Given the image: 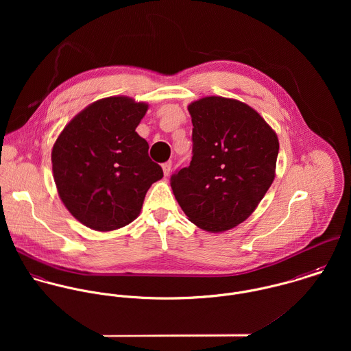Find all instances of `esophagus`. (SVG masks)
<instances>
[{
  "mask_svg": "<svg viewBox=\"0 0 351 351\" xmlns=\"http://www.w3.org/2000/svg\"><path fill=\"white\" fill-rule=\"evenodd\" d=\"M171 160H167V162H165L163 165H162V169H163V174L165 176H169L170 174V171H171Z\"/></svg>",
  "mask_w": 351,
  "mask_h": 351,
  "instance_id": "obj_1",
  "label": "esophagus"
}]
</instances>
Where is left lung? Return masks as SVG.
Segmentation results:
<instances>
[{"label":"left lung","mask_w":351,"mask_h":351,"mask_svg":"<svg viewBox=\"0 0 351 351\" xmlns=\"http://www.w3.org/2000/svg\"><path fill=\"white\" fill-rule=\"evenodd\" d=\"M193 156L171 176V189L189 220L224 232L255 210L276 177L278 138L250 105L208 96L189 104Z\"/></svg>","instance_id":"obj_1"}]
</instances>
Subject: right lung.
Here are the masks:
<instances>
[{"label":"right lung","instance_id":"add662e5","mask_svg":"<svg viewBox=\"0 0 351 351\" xmlns=\"http://www.w3.org/2000/svg\"><path fill=\"white\" fill-rule=\"evenodd\" d=\"M149 104L113 96L95 101L59 134L51 152L53 181L69 212L95 231L134 221L151 185L163 177L135 131Z\"/></svg>","mask_w":351,"mask_h":351}]
</instances>
